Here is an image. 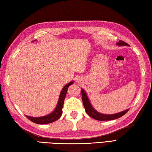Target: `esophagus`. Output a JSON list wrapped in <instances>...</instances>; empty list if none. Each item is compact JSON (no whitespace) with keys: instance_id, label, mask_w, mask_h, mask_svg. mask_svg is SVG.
I'll return each instance as SVG.
<instances>
[{"instance_id":"obj_1","label":"esophagus","mask_w":152,"mask_h":152,"mask_svg":"<svg viewBox=\"0 0 152 152\" xmlns=\"http://www.w3.org/2000/svg\"><path fill=\"white\" fill-rule=\"evenodd\" d=\"M77 80H79V79H77Z\"/></svg>"}]
</instances>
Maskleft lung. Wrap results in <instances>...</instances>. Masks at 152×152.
Returning <instances> with one entry per match:
<instances>
[{
  "instance_id": "8db88e82",
  "label": "left lung",
  "mask_w": 152,
  "mask_h": 152,
  "mask_svg": "<svg viewBox=\"0 0 152 152\" xmlns=\"http://www.w3.org/2000/svg\"><path fill=\"white\" fill-rule=\"evenodd\" d=\"M117 45H128V44L125 42L123 41H119V42H117ZM81 95H82V100L83 105H84L85 109L86 112L87 113L88 115L91 117L92 118H93L96 120L98 121H110V120H113L118 119L119 117L123 116L125 113H126L129 111V110H126L122 112H120L118 113L113 114V115H104V114H102L98 113V111H96L91 104H90V102L88 99L87 96H86L85 92L81 90Z\"/></svg>"
}]
</instances>
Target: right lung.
I'll list each match as a JSON object with an SVG mask.
<instances>
[{
	"mask_svg": "<svg viewBox=\"0 0 152 152\" xmlns=\"http://www.w3.org/2000/svg\"><path fill=\"white\" fill-rule=\"evenodd\" d=\"M73 83V82H71L69 83H68V84L65 86L63 88V89L61 90L57 106L56 107L55 110L52 113L49 114L48 115L41 117H32L26 116L27 118L29 119L31 121L37 124H40V125L51 123L54 122L55 121L58 120L61 117V114H62V108L64 106L65 98H66V96L67 94V88L71 85H72Z\"/></svg>",
	"mask_w": 152,
	"mask_h": 152,
	"instance_id": "obj_1",
	"label": "right lung"
}]
</instances>
